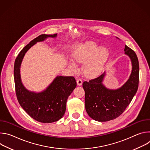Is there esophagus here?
Listing matches in <instances>:
<instances>
[{"label": "esophagus", "mask_w": 150, "mask_h": 150, "mask_svg": "<svg viewBox=\"0 0 150 150\" xmlns=\"http://www.w3.org/2000/svg\"><path fill=\"white\" fill-rule=\"evenodd\" d=\"M76 82H77V84L78 85H81L82 84V80L81 78H78L76 80Z\"/></svg>", "instance_id": "obj_1"}]
</instances>
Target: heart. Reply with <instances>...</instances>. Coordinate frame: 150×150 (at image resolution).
Segmentation results:
<instances>
[{
  "mask_svg": "<svg viewBox=\"0 0 150 150\" xmlns=\"http://www.w3.org/2000/svg\"><path fill=\"white\" fill-rule=\"evenodd\" d=\"M74 59L79 63H84L83 72L88 76H94L98 75L102 71L109 57L108 50L104 47H100L94 43L87 42L82 45L74 52ZM73 67L76 64L71 61Z\"/></svg>",
  "mask_w": 150,
  "mask_h": 150,
  "instance_id": "1",
  "label": "heart"
}]
</instances>
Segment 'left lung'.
<instances>
[{"instance_id": "left-lung-1", "label": "left lung", "mask_w": 150, "mask_h": 150, "mask_svg": "<svg viewBox=\"0 0 150 150\" xmlns=\"http://www.w3.org/2000/svg\"><path fill=\"white\" fill-rule=\"evenodd\" d=\"M125 53L131 59L132 70L127 81L117 90L106 88L102 83L105 72L99 76L84 81L85 109L90 117L98 122H107L121 115L136 94L139 83V62L135 52L125 46Z\"/></svg>"}]
</instances>
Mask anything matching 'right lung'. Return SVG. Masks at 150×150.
<instances>
[{
    "label": "right lung",
    "instance_id": "right-lung-1",
    "mask_svg": "<svg viewBox=\"0 0 150 150\" xmlns=\"http://www.w3.org/2000/svg\"><path fill=\"white\" fill-rule=\"evenodd\" d=\"M53 35L41 34L25 46L16 57L14 64V81L18 101L26 113L34 120L41 123H52L60 119L65 113L68 97L76 87L74 76H57L46 90L39 93L28 91L20 77L21 62L27 50L37 42Z\"/></svg>",
    "mask_w": 150,
    "mask_h": 150
}]
</instances>
